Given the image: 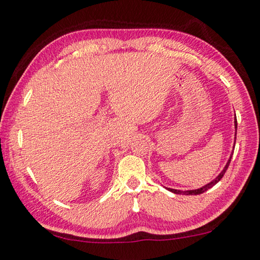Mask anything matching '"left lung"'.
Instances as JSON below:
<instances>
[{"label":"left lung","instance_id":"1","mask_svg":"<svg viewBox=\"0 0 260 260\" xmlns=\"http://www.w3.org/2000/svg\"><path fill=\"white\" fill-rule=\"evenodd\" d=\"M235 131H237V127H238V124H237V117H235ZM235 140H237V132H235ZM231 159H232V155H231L230 157V160L228 161V164H226V166H225V168L223 169V172H221L218 176H217L214 181H212L211 183H209V184H207V185H205V186H202L201 188H198V190H191V191H178V190H174V188H168L169 191L171 192H174V193H176V194H191V196H193V194H201V193H204V192H206L207 190H209L210 187H212L215 185V184H217L218 183L220 179H221V177L224 176V174H225V172L228 171V168H229V166H230V162H231Z\"/></svg>","mask_w":260,"mask_h":260}]
</instances>
